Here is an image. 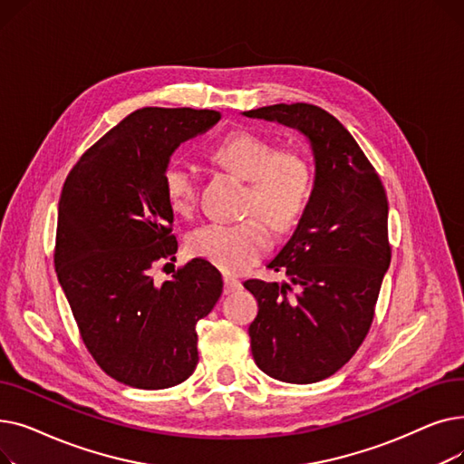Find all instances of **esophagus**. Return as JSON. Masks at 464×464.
<instances>
[{"label":"esophagus","mask_w":464,"mask_h":464,"mask_svg":"<svg viewBox=\"0 0 464 464\" xmlns=\"http://www.w3.org/2000/svg\"><path fill=\"white\" fill-rule=\"evenodd\" d=\"M240 289V282L233 276H224V294L229 295V294H235V291Z\"/></svg>","instance_id":"obj_1"}]
</instances>
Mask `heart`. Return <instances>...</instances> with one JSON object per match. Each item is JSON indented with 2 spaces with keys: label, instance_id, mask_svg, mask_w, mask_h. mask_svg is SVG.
I'll return each instance as SVG.
<instances>
[{
  "label": "heart",
  "instance_id": "heart-1",
  "mask_svg": "<svg viewBox=\"0 0 464 464\" xmlns=\"http://www.w3.org/2000/svg\"><path fill=\"white\" fill-rule=\"evenodd\" d=\"M214 165L246 180L238 224H207L188 237V250L218 269L237 275L257 263L273 245L276 233L294 227L304 212L314 170L304 152L295 146H280L257 133L238 130L218 139L208 152ZM165 199L173 212L189 216L198 203V180L191 170L170 163L161 175Z\"/></svg>",
  "mask_w": 464,
  "mask_h": 464
}]
</instances>
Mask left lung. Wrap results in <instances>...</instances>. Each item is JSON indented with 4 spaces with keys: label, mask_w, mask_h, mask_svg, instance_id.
Instances as JSON below:
<instances>
[{
    "label": "left lung",
    "mask_w": 464,
    "mask_h": 464,
    "mask_svg": "<svg viewBox=\"0 0 464 464\" xmlns=\"http://www.w3.org/2000/svg\"><path fill=\"white\" fill-rule=\"evenodd\" d=\"M245 116L297 128L312 144L315 180L301 222L269 269L291 284L246 280L257 301L250 346L275 380L333 376L367 338L392 263L380 175L340 121L318 105L278 103Z\"/></svg>",
    "instance_id": "8db88e82"
}]
</instances>
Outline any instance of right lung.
<instances>
[{"label": "right lung", "instance_id": "obj_1", "mask_svg": "<svg viewBox=\"0 0 464 464\" xmlns=\"http://www.w3.org/2000/svg\"><path fill=\"white\" fill-rule=\"evenodd\" d=\"M218 120L207 109H139L90 146L62 188L60 285L93 361L130 387L188 380L199 361L195 325L222 295V275L201 257L163 284L152 276L179 248L163 170L180 142Z\"/></svg>", "mask_w": 464, "mask_h": 464}]
</instances>
